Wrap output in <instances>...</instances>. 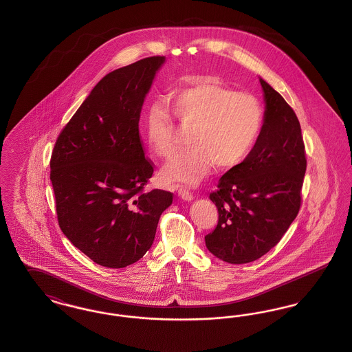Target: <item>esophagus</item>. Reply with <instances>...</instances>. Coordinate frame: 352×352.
<instances>
[{
    "label": "esophagus",
    "instance_id": "obj_1",
    "mask_svg": "<svg viewBox=\"0 0 352 352\" xmlns=\"http://www.w3.org/2000/svg\"><path fill=\"white\" fill-rule=\"evenodd\" d=\"M178 195L184 199V201H191L194 197H192V194L187 190V188H184L182 186H179V188H178Z\"/></svg>",
    "mask_w": 352,
    "mask_h": 352
}]
</instances>
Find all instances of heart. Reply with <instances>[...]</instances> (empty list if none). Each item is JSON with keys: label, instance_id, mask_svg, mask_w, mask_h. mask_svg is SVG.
Returning <instances> with one entry per match:
<instances>
[{"label": "heart", "instance_id": "obj_1", "mask_svg": "<svg viewBox=\"0 0 352 352\" xmlns=\"http://www.w3.org/2000/svg\"><path fill=\"white\" fill-rule=\"evenodd\" d=\"M166 102L179 125L191 131V149L164 168L165 179L173 182L198 184L214 166H237L250 154L264 122L263 104L254 95L236 92L215 79H201L171 91ZM168 109L155 101L145 116L146 141L165 160L178 151L177 129Z\"/></svg>", "mask_w": 352, "mask_h": 352}]
</instances>
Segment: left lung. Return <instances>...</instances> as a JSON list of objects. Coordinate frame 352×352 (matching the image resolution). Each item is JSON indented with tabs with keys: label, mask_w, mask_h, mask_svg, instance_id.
Here are the masks:
<instances>
[{
	"label": "left lung",
	"mask_w": 352,
	"mask_h": 352,
	"mask_svg": "<svg viewBox=\"0 0 352 352\" xmlns=\"http://www.w3.org/2000/svg\"><path fill=\"white\" fill-rule=\"evenodd\" d=\"M264 124L258 138L237 166L218 182L210 199L218 224L204 236L206 247L230 264H247L270 251L301 207L306 151L293 108L265 80Z\"/></svg>",
	"instance_id": "8db88e82"
}]
</instances>
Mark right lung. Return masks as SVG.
Returning <instances> with one entry per match:
<instances>
[{
	"label": "right lung",
	"mask_w": 352,
	"mask_h": 352,
	"mask_svg": "<svg viewBox=\"0 0 352 352\" xmlns=\"http://www.w3.org/2000/svg\"><path fill=\"white\" fill-rule=\"evenodd\" d=\"M165 56L105 75L58 135L50 179L58 223L96 264L125 268L151 248L173 192L144 191L154 165L138 131L145 95Z\"/></svg>",
	"instance_id": "obj_1"
}]
</instances>
